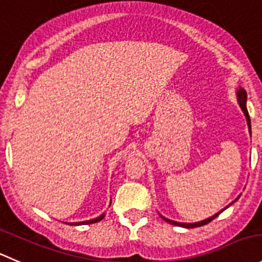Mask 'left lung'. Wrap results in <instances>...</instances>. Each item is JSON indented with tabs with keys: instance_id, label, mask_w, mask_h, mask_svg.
Instances as JSON below:
<instances>
[{
	"instance_id": "left-lung-1",
	"label": "left lung",
	"mask_w": 262,
	"mask_h": 262,
	"mask_svg": "<svg viewBox=\"0 0 262 262\" xmlns=\"http://www.w3.org/2000/svg\"><path fill=\"white\" fill-rule=\"evenodd\" d=\"M235 94H237V102H238V104H239L241 110H242L243 115H245V117H246V121H247L248 131H250V134H251V120H250V115H248V111H247V93H246V90L243 89V88H239V89L237 90V93H235ZM239 196H241V195H239ZM239 196H238V198L235 199L234 201H232V203H230L229 205H232L233 203H235V201H237L238 199H239ZM229 205H228V206H229ZM228 206H225L224 209H222V210L218 211V213L214 214L213 216H209L208 219H204V220H201V222H196V223H181V222H174V220L168 219V218H165V216H163V215H160V216H162V218L164 219L165 222H168V223H169V224H172V225H178V227H183V228H198V227H201V225L208 224V223H210L211 220L215 219L216 216L219 215V214H222L223 211H224L225 209L228 208Z\"/></svg>"
}]
</instances>
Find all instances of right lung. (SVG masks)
<instances>
[{"label":"right lung","instance_id":"obj_1","mask_svg":"<svg viewBox=\"0 0 262 262\" xmlns=\"http://www.w3.org/2000/svg\"><path fill=\"white\" fill-rule=\"evenodd\" d=\"M111 204H112V201H111ZM111 204H110V206H111ZM104 216H105V214L103 213V214H100L99 216H97V218H94V219L84 220V222H76V223H66V224H69V225H84V224H93V223H98V222H100V220H102L103 218H104Z\"/></svg>","mask_w":262,"mask_h":262}]
</instances>
